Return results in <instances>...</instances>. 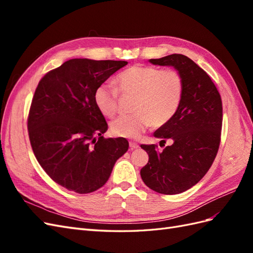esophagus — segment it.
<instances>
[{"instance_id":"34e87169","label":"esophagus","mask_w":253,"mask_h":253,"mask_svg":"<svg viewBox=\"0 0 253 253\" xmlns=\"http://www.w3.org/2000/svg\"><path fill=\"white\" fill-rule=\"evenodd\" d=\"M129 148H131L132 150H134V149H138V148H139V145H138V143H137V142L129 141Z\"/></svg>"}]
</instances>
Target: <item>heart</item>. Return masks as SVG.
<instances>
[{
  "label": "heart",
  "instance_id": "heart-1",
  "mask_svg": "<svg viewBox=\"0 0 253 253\" xmlns=\"http://www.w3.org/2000/svg\"><path fill=\"white\" fill-rule=\"evenodd\" d=\"M124 96H132V115L114 120L111 131L115 136L137 138L149 126L167 125L177 113L183 96V80L174 70H160L145 65H133L116 77ZM94 102L103 116L113 118L118 110V93L108 84L94 91Z\"/></svg>",
  "mask_w": 253,
  "mask_h": 253
}]
</instances>
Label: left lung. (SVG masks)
<instances>
[{"label":"left lung","instance_id":"1","mask_svg":"<svg viewBox=\"0 0 253 253\" xmlns=\"http://www.w3.org/2000/svg\"><path fill=\"white\" fill-rule=\"evenodd\" d=\"M152 64L172 66L183 80L179 109L154 137L166 143L163 151L155 144H141L149 162L140 170L143 182L162 194H179L195 186L212 166L217 154L223 124V104L216 86L203 68L190 58L173 53L149 60Z\"/></svg>","mask_w":253,"mask_h":253}]
</instances>
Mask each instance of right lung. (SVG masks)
I'll list each match as a JSON object with an SVG mask.
<instances>
[{
  "mask_svg": "<svg viewBox=\"0 0 253 253\" xmlns=\"http://www.w3.org/2000/svg\"><path fill=\"white\" fill-rule=\"evenodd\" d=\"M126 61L71 59L40 80L30 105L28 134L38 163L58 185L86 194L110 178L128 149L126 138H104L108 129L94 91Z\"/></svg>",
  "mask_w": 253,
  "mask_h": 253,
  "instance_id": "add662e5",
  "label": "right lung"
}]
</instances>
